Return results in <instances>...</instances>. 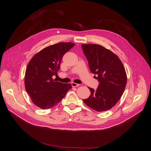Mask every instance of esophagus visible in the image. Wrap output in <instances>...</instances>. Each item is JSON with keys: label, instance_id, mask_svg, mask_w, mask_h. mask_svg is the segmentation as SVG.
<instances>
[{"label": "esophagus", "instance_id": "34e87169", "mask_svg": "<svg viewBox=\"0 0 151 151\" xmlns=\"http://www.w3.org/2000/svg\"><path fill=\"white\" fill-rule=\"evenodd\" d=\"M71 86H72V87H78L80 86V84L75 83H71Z\"/></svg>", "mask_w": 151, "mask_h": 151}]
</instances>
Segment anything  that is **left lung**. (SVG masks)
Segmentation results:
<instances>
[{
    "instance_id": "1",
    "label": "left lung",
    "mask_w": 151,
    "mask_h": 151,
    "mask_svg": "<svg viewBox=\"0 0 151 151\" xmlns=\"http://www.w3.org/2000/svg\"><path fill=\"white\" fill-rule=\"evenodd\" d=\"M89 69L99 81L96 90L89 88L91 94L84 104L98 112L112 108L120 100L127 84V75L120 59L111 51L96 44L81 45Z\"/></svg>"
}]
</instances>
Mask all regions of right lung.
Returning a JSON list of instances; mask_svg holds the SVG:
<instances>
[{
	"mask_svg": "<svg viewBox=\"0 0 151 151\" xmlns=\"http://www.w3.org/2000/svg\"><path fill=\"white\" fill-rule=\"evenodd\" d=\"M75 43L60 42L45 47L35 54L26 68L24 84L32 101L40 108L47 109L58 104L71 88L70 83L53 80L62 58Z\"/></svg>",
	"mask_w": 151,
	"mask_h": 151,
	"instance_id": "obj_1",
	"label": "right lung"
}]
</instances>
